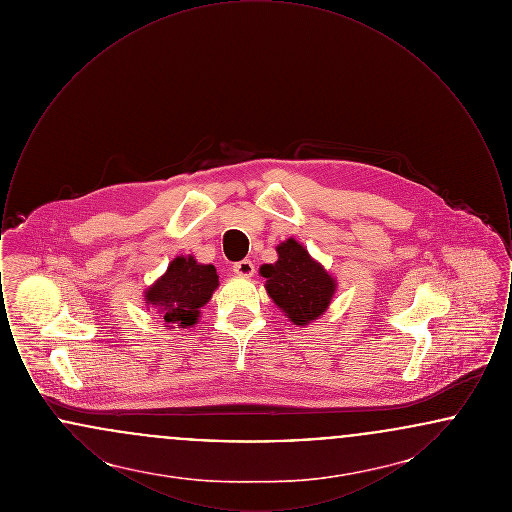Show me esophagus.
<instances>
[{
    "mask_svg": "<svg viewBox=\"0 0 512 512\" xmlns=\"http://www.w3.org/2000/svg\"><path fill=\"white\" fill-rule=\"evenodd\" d=\"M232 270L238 274V276H251L253 272H255V267H253V263L249 261V259H244V261H240V263H234V267Z\"/></svg>",
    "mask_w": 512,
    "mask_h": 512,
    "instance_id": "34e87169",
    "label": "esophagus"
}]
</instances>
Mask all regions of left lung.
<instances>
[{
	"label": "left lung",
	"instance_id": "obj_1",
	"mask_svg": "<svg viewBox=\"0 0 512 512\" xmlns=\"http://www.w3.org/2000/svg\"><path fill=\"white\" fill-rule=\"evenodd\" d=\"M278 261L259 268L267 293L297 326L315 322L328 309L336 280L293 238L276 247Z\"/></svg>",
	"mask_w": 512,
	"mask_h": 512
}]
</instances>
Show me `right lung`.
I'll use <instances>...</instances> for the list:
<instances>
[{
    "label": "right lung",
    "instance_id": "1",
    "mask_svg": "<svg viewBox=\"0 0 512 512\" xmlns=\"http://www.w3.org/2000/svg\"><path fill=\"white\" fill-rule=\"evenodd\" d=\"M217 288V268L201 265L188 255L171 261L167 272L147 288L144 299L149 307L157 309L167 326L190 328Z\"/></svg>",
    "mask_w": 512,
    "mask_h": 512
}]
</instances>
